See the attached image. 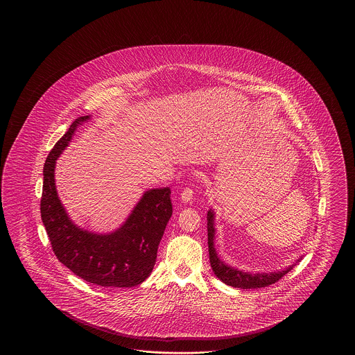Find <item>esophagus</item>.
Masks as SVG:
<instances>
[{
  "label": "esophagus",
  "mask_w": 355,
  "mask_h": 355,
  "mask_svg": "<svg viewBox=\"0 0 355 355\" xmlns=\"http://www.w3.org/2000/svg\"><path fill=\"white\" fill-rule=\"evenodd\" d=\"M193 196H194L193 189L191 187H186V189L182 190V193H181V200L184 202H191L193 201Z\"/></svg>",
  "instance_id": "34e87169"
}]
</instances>
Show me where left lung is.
<instances>
[{
    "instance_id": "1",
    "label": "left lung",
    "mask_w": 355,
    "mask_h": 355,
    "mask_svg": "<svg viewBox=\"0 0 355 355\" xmlns=\"http://www.w3.org/2000/svg\"><path fill=\"white\" fill-rule=\"evenodd\" d=\"M214 211L210 209L207 211V245H209V258L210 265L214 274L218 277L223 284L229 286L239 287V288H261L269 286L278 282L285 274L293 269L294 265L288 266L285 270L271 271V272H248V271L238 270L226 265L220 261L217 250L214 248V238H216V227H214ZM301 259V258H300ZM298 259V261H300Z\"/></svg>"
}]
</instances>
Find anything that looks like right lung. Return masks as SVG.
<instances>
[{"label": "right lung", "instance_id": "1", "mask_svg": "<svg viewBox=\"0 0 355 355\" xmlns=\"http://www.w3.org/2000/svg\"><path fill=\"white\" fill-rule=\"evenodd\" d=\"M89 119L84 116L76 119L46 158L41 218L53 252L69 270L98 286H138L155 265L158 245L173 214L171 191L169 187L145 191L128 220L113 233L97 234L77 226L58 198L54 169L57 158L68 146L76 129Z\"/></svg>", "mask_w": 355, "mask_h": 355}]
</instances>
